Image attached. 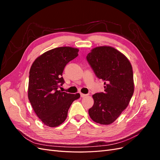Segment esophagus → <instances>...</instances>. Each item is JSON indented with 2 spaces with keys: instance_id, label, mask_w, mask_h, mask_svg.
I'll return each mask as SVG.
<instances>
[{
  "instance_id": "obj_1",
  "label": "esophagus",
  "mask_w": 160,
  "mask_h": 160,
  "mask_svg": "<svg viewBox=\"0 0 160 160\" xmlns=\"http://www.w3.org/2000/svg\"><path fill=\"white\" fill-rule=\"evenodd\" d=\"M81 98H84V97L88 95V94H83V93H81Z\"/></svg>"
}]
</instances>
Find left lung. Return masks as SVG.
<instances>
[{
	"mask_svg": "<svg viewBox=\"0 0 160 160\" xmlns=\"http://www.w3.org/2000/svg\"><path fill=\"white\" fill-rule=\"evenodd\" d=\"M87 61L98 79L104 81V92L93 95L94 104L89 114L95 122L109 125L129 105L134 91L132 67L128 58L113 47L94 48Z\"/></svg>",
	"mask_w": 160,
	"mask_h": 160,
	"instance_id": "obj_1",
	"label": "left lung"
}]
</instances>
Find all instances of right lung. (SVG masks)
<instances>
[{"mask_svg":"<svg viewBox=\"0 0 160 160\" xmlns=\"http://www.w3.org/2000/svg\"><path fill=\"white\" fill-rule=\"evenodd\" d=\"M79 49L57 47L43 53L31 67L28 98L38 118L49 127L59 126L65 122L71 105L80 98L59 90L64 84L62 75L68 62L78 56Z\"/></svg>","mask_w":160,"mask_h":160,"instance_id":"add662e5","label":"right lung"}]
</instances>
